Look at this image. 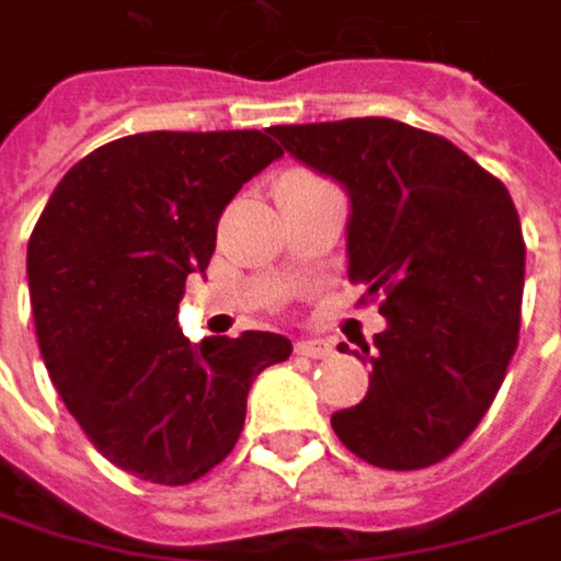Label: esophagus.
I'll return each mask as SVG.
<instances>
[{"mask_svg":"<svg viewBox=\"0 0 561 561\" xmlns=\"http://www.w3.org/2000/svg\"><path fill=\"white\" fill-rule=\"evenodd\" d=\"M295 351H298L301 357H311V360H324V357L334 354L331 341H324V337H301V341L295 344Z\"/></svg>","mask_w":561,"mask_h":561,"instance_id":"esophagus-1","label":"esophagus"}]
</instances>
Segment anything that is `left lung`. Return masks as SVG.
I'll list each match as a JSON object with an SVG mask.
<instances>
[{
  "label": "left lung",
  "instance_id": "obj_1",
  "mask_svg": "<svg viewBox=\"0 0 561 561\" xmlns=\"http://www.w3.org/2000/svg\"><path fill=\"white\" fill-rule=\"evenodd\" d=\"M270 133L347 191V273L383 295L387 331L357 354L370 390L331 428L377 468L438 465L478 428L516 351L526 247L510 191L448 139L383 116Z\"/></svg>",
  "mask_w": 561,
  "mask_h": 561
}]
</instances>
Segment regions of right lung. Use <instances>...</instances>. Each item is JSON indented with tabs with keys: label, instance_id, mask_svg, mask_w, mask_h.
I'll list each match as a JSON object with an SVG mask.
<instances>
[{
	"label": "right lung",
	"instance_id": "add662e5",
	"mask_svg": "<svg viewBox=\"0 0 561 561\" xmlns=\"http://www.w3.org/2000/svg\"><path fill=\"white\" fill-rule=\"evenodd\" d=\"M266 133L106 142L60 178L32 230L28 295L48 377L93 448L142 481L178 488L220 465L253 380L291 354L270 331L191 344L178 328L184 279L204 276L224 207L282 156Z\"/></svg>",
	"mask_w": 561,
	"mask_h": 561
}]
</instances>
